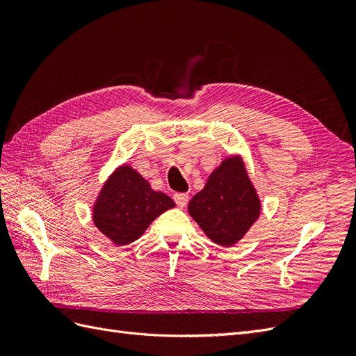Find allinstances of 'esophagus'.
Segmentation results:
<instances>
[{
	"instance_id": "34e87169",
	"label": "esophagus",
	"mask_w": 356,
	"mask_h": 356,
	"mask_svg": "<svg viewBox=\"0 0 356 356\" xmlns=\"http://www.w3.org/2000/svg\"><path fill=\"white\" fill-rule=\"evenodd\" d=\"M174 200L179 208H184L188 202V195L187 193H177V195H174Z\"/></svg>"
}]
</instances>
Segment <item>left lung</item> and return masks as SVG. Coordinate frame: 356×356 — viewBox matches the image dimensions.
<instances>
[{
  "instance_id": "obj_1",
  "label": "left lung",
  "mask_w": 356,
  "mask_h": 356,
  "mask_svg": "<svg viewBox=\"0 0 356 356\" xmlns=\"http://www.w3.org/2000/svg\"><path fill=\"white\" fill-rule=\"evenodd\" d=\"M260 212V199L239 156L224 159L203 190L188 203L191 218L212 242L221 246L238 243Z\"/></svg>"
}]
</instances>
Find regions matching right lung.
<instances>
[{
    "instance_id": "1",
    "label": "right lung",
    "mask_w": 356,
    "mask_h": 356,
    "mask_svg": "<svg viewBox=\"0 0 356 356\" xmlns=\"http://www.w3.org/2000/svg\"><path fill=\"white\" fill-rule=\"evenodd\" d=\"M174 207L175 202L165 193L154 191L132 166L123 165L102 186L93 204V222L113 243L127 245Z\"/></svg>"
}]
</instances>
